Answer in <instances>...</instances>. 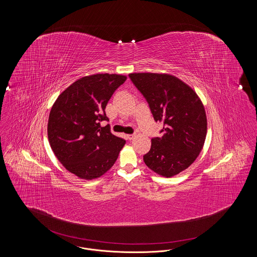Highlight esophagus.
Segmentation results:
<instances>
[{"mask_svg": "<svg viewBox=\"0 0 257 257\" xmlns=\"http://www.w3.org/2000/svg\"><path fill=\"white\" fill-rule=\"evenodd\" d=\"M134 138L135 135H127V139H128L129 141H132Z\"/></svg>", "mask_w": 257, "mask_h": 257, "instance_id": "esophagus-1", "label": "esophagus"}]
</instances>
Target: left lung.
<instances>
[{"label": "left lung", "instance_id": "8db88e82", "mask_svg": "<svg viewBox=\"0 0 257 257\" xmlns=\"http://www.w3.org/2000/svg\"><path fill=\"white\" fill-rule=\"evenodd\" d=\"M129 77L147 99L155 121L164 122L162 138L151 140L144 161L157 174L174 176L189 168L203 147L207 133L203 104L191 86L171 74Z\"/></svg>", "mask_w": 257, "mask_h": 257}]
</instances>
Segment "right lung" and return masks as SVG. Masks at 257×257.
<instances>
[{
	"mask_svg": "<svg viewBox=\"0 0 257 257\" xmlns=\"http://www.w3.org/2000/svg\"><path fill=\"white\" fill-rule=\"evenodd\" d=\"M119 74L83 77L63 90L54 103L47 126L50 146L62 166L79 178L92 180L110 170L125 145L111 134L105 109L115 89L126 81Z\"/></svg>",
	"mask_w": 257,
	"mask_h": 257,
	"instance_id": "1",
	"label": "right lung"
}]
</instances>
